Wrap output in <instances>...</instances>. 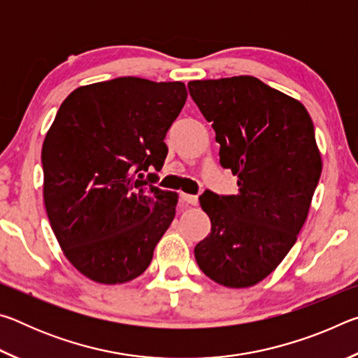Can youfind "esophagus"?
<instances>
[{"mask_svg": "<svg viewBox=\"0 0 358 358\" xmlns=\"http://www.w3.org/2000/svg\"><path fill=\"white\" fill-rule=\"evenodd\" d=\"M180 199H181V202H185L186 205H197V197L196 196H191V194L181 192L180 194Z\"/></svg>", "mask_w": 358, "mask_h": 358, "instance_id": "esophagus-1", "label": "esophagus"}]
</instances>
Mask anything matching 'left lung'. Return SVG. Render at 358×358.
<instances>
[{
  "instance_id": "left-lung-1",
  "label": "left lung",
  "mask_w": 358,
  "mask_h": 358,
  "mask_svg": "<svg viewBox=\"0 0 358 358\" xmlns=\"http://www.w3.org/2000/svg\"><path fill=\"white\" fill-rule=\"evenodd\" d=\"M216 132L220 162L237 175L238 194L205 191L211 232L194 248L210 280L243 289L265 280L296 241L322 172L310 113L259 78L187 83Z\"/></svg>"
}]
</instances>
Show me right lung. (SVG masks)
I'll list each match as a JSON object with an SVG mask.
<instances>
[{"mask_svg":"<svg viewBox=\"0 0 358 358\" xmlns=\"http://www.w3.org/2000/svg\"><path fill=\"white\" fill-rule=\"evenodd\" d=\"M183 82L141 77L85 85L63 101L42 145L44 203L66 259L92 281L141 276L175 217L178 194L145 180L167 156Z\"/></svg>","mask_w":358,"mask_h":358,"instance_id":"right-lung-1","label":"right lung"}]
</instances>
